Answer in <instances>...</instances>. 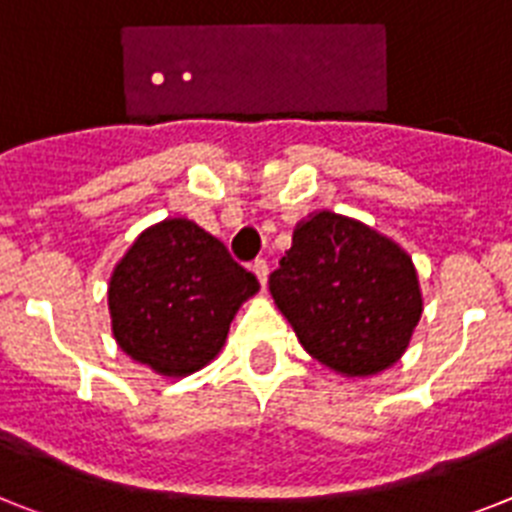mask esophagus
<instances>
[{
  "label": "esophagus",
  "instance_id": "esophagus-1",
  "mask_svg": "<svg viewBox=\"0 0 512 512\" xmlns=\"http://www.w3.org/2000/svg\"><path fill=\"white\" fill-rule=\"evenodd\" d=\"M252 273H255L257 276V281L263 283H268V263H265V260H255V263H252Z\"/></svg>",
  "mask_w": 512,
  "mask_h": 512
}]
</instances>
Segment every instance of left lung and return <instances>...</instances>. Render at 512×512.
Masks as SVG:
<instances>
[{
	"mask_svg": "<svg viewBox=\"0 0 512 512\" xmlns=\"http://www.w3.org/2000/svg\"><path fill=\"white\" fill-rule=\"evenodd\" d=\"M268 286L304 351L343 377L393 367L424 309L409 252L330 210L296 223Z\"/></svg>",
	"mask_w": 512,
	"mask_h": 512,
	"instance_id": "1",
	"label": "left lung"
}]
</instances>
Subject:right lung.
I'll return each instance as SVG.
<instances>
[{"instance_id": "right-lung-1", "label": "right lung", "mask_w": 512, "mask_h": 512, "mask_svg": "<svg viewBox=\"0 0 512 512\" xmlns=\"http://www.w3.org/2000/svg\"><path fill=\"white\" fill-rule=\"evenodd\" d=\"M260 283L190 218L148 226L114 265L111 330L119 349L163 377L213 362Z\"/></svg>"}]
</instances>
